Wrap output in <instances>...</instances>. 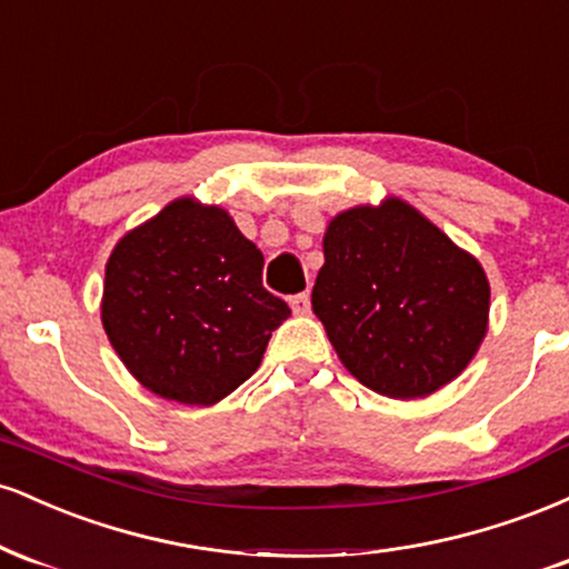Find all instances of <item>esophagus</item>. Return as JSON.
I'll list each match as a JSON object with an SVG mask.
<instances>
[{"label": "esophagus", "instance_id": "obj_1", "mask_svg": "<svg viewBox=\"0 0 569 569\" xmlns=\"http://www.w3.org/2000/svg\"><path fill=\"white\" fill-rule=\"evenodd\" d=\"M289 305H291V310L297 312V316H307V312H310V293H293V297L289 299Z\"/></svg>", "mask_w": 569, "mask_h": 569}]
</instances>
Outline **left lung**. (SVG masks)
Returning <instances> with one entry per match:
<instances>
[{
	"label": "left lung",
	"instance_id": "8db88e82",
	"mask_svg": "<svg viewBox=\"0 0 569 569\" xmlns=\"http://www.w3.org/2000/svg\"><path fill=\"white\" fill-rule=\"evenodd\" d=\"M323 259L312 312L358 382L403 401L471 363L487 335L489 280L409 202L342 211L323 234Z\"/></svg>",
	"mask_w": 569,
	"mask_h": 569
}]
</instances>
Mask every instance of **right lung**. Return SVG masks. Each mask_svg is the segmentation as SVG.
Here are the masks:
<instances>
[{
    "label": "right lung",
    "instance_id": "add662e5",
    "mask_svg": "<svg viewBox=\"0 0 569 569\" xmlns=\"http://www.w3.org/2000/svg\"><path fill=\"white\" fill-rule=\"evenodd\" d=\"M264 257L232 217L168 202L114 246L103 280L109 342L143 388L211 407L262 363L289 305L262 286Z\"/></svg>",
    "mask_w": 569,
    "mask_h": 569
}]
</instances>
